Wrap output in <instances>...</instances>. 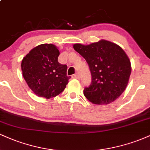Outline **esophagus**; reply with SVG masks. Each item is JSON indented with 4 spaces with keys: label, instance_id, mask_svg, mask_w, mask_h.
I'll return each mask as SVG.
<instances>
[{
    "label": "esophagus",
    "instance_id": "esophagus-1",
    "mask_svg": "<svg viewBox=\"0 0 150 150\" xmlns=\"http://www.w3.org/2000/svg\"><path fill=\"white\" fill-rule=\"evenodd\" d=\"M74 78H76V79H79L80 78V75H79L78 73H76V74H75V75H73V76Z\"/></svg>",
    "mask_w": 150,
    "mask_h": 150
}]
</instances>
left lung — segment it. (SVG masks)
Masks as SVG:
<instances>
[{"label":"left lung","instance_id":"8db88e82","mask_svg":"<svg viewBox=\"0 0 150 150\" xmlns=\"http://www.w3.org/2000/svg\"><path fill=\"white\" fill-rule=\"evenodd\" d=\"M73 48L87 61L92 82L84 94L94 104H108L118 99L128 85L131 65L119 46L106 40L89 45L75 44Z\"/></svg>","mask_w":150,"mask_h":150}]
</instances>
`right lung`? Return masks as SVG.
<instances>
[{
	"label": "right lung",
	"instance_id": "1",
	"mask_svg": "<svg viewBox=\"0 0 150 150\" xmlns=\"http://www.w3.org/2000/svg\"><path fill=\"white\" fill-rule=\"evenodd\" d=\"M59 54L56 46L43 44L31 50L22 59V75L38 97H55L64 90L71 78L67 76V65L58 61Z\"/></svg>",
	"mask_w": 150,
	"mask_h": 150
}]
</instances>
